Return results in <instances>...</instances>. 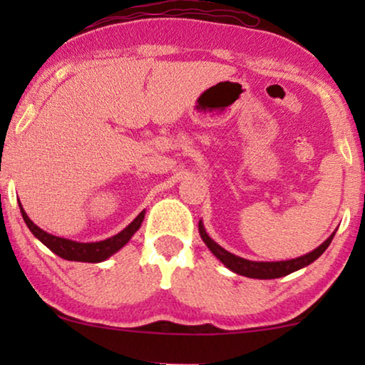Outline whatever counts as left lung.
I'll return each instance as SVG.
<instances>
[{
    "label": "left lung",
    "mask_w": 365,
    "mask_h": 365,
    "mask_svg": "<svg viewBox=\"0 0 365 365\" xmlns=\"http://www.w3.org/2000/svg\"><path fill=\"white\" fill-rule=\"evenodd\" d=\"M199 234H201L202 241L206 242V246L211 249V252L216 256L219 261H221L224 266L231 269L236 274H241V276L246 277H252V279H276V277H282L287 276L297 269H301L304 266H309V264L316 261V259L321 256V254L326 251L329 247V244L332 242L334 234L327 239L326 242H322L317 249H314L312 252L306 254V256L297 257V259H291V261H279V262H254V261H247V259L237 257L234 254L227 252L226 249H222L219 244L212 241L211 237L207 236L206 231H204L202 224L199 222Z\"/></svg>",
    "instance_id": "obj_1"
}]
</instances>
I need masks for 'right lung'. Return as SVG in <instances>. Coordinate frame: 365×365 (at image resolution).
<instances>
[{"mask_svg": "<svg viewBox=\"0 0 365 365\" xmlns=\"http://www.w3.org/2000/svg\"><path fill=\"white\" fill-rule=\"evenodd\" d=\"M21 214H23L24 222H26V226L29 227V231H31L34 236L44 244V246L51 249V251L54 254H58L59 257L68 259V261H79V262H101L109 256H113L114 252L119 251V249H121L124 244L131 239V236L138 231L144 219V211H141L139 212V216L134 219L126 229H123L121 232L106 239V241L74 242V241H69V239H63V237L53 236V234L44 232L43 229H39L36 224L28 217V214L23 211V207H21Z\"/></svg>", "mask_w": 365, "mask_h": 365, "instance_id": "1", "label": "right lung"}]
</instances>
